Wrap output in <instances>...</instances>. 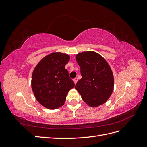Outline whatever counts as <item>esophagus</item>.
Returning a JSON list of instances; mask_svg holds the SVG:
<instances>
[{
	"instance_id": "1",
	"label": "esophagus",
	"mask_w": 147,
	"mask_h": 147,
	"mask_svg": "<svg viewBox=\"0 0 147 147\" xmlns=\"http://www.w3.org/2000/svg\"><path fill=\"white\" fill-rule=\"evenodd\" d=\"M74 82L75 84H76L77 82H78V78H75L74 79Z\"/></svg>"
}]
</instances>
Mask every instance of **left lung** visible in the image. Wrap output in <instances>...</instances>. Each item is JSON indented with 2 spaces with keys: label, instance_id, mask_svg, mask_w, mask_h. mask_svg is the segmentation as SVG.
Returning <instances> with one entry per match:
<instances>
[{
  "label": "left lung",
  "instance_id": "left-lung-1",
  "mask_svg": "<svg viewBox=\"0 0 147 147\" xmlns=\"http://www.w3.org/2000/svg\"><path fill=\"white\" fill-rule=\"evenodd\" d=\"M75 57L82 77L75 88L89 106L96 107L105 103L114 87L113 75L108 63L92 51L80 53Z\"/></svg>",
  "mask_w": 147,
  "mask_h": 147
}]
</instances>
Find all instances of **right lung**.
Masks as SVG:
<instances>
[{
    "mask_svg": "<svg viewBox=\"0 0 147 147\" xmlns=\"http://www.w3.org/2000/svg\"><path fill=\"white\" fill-rule=\"evenodd\" d=\"M69 60L68 55L52 53L44 57L33 71L31 86L34 94L47 109H56L63 106L68 92L75 86L65 69Z\"/></svg>",
    "mask_w": 147,
    "mask_h": 147,
    "instance_id": "obj_1",
    "label": "right lung"
}]
</instances>
